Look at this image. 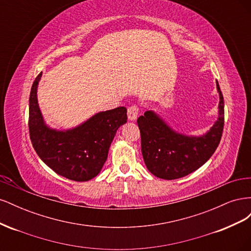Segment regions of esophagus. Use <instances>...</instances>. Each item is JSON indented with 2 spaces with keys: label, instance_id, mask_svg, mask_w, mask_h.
<instances>
[{
  "label": "esophagus",
  "instance_id": "1",
  "mask_svg": "<svg viewBox=\"0 0 251 251\" xmlns=\"http://www.w3.org/2000/svg\"><path fill=\"white\" fill-rule=\"evenodd\" d=\"M138 113H139V109L137 105H131L130 108L127 109V117L130 120H136V118H137L138 116Z\"/></svg>",
  "mask_w": 251,
  "mask_h": 251
}]
</instances>
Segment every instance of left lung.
<instances>
[{
  "instance_id": "left-lung-1",
  "label": "left lung",
  "mask_w": 251,
  "mask_h": 251,
  "mask_svg": "<svg viewBox=\"0 0 251 251\" xmlns=\"http://www.w3.org/2000/svg\"><path fill=\"white\" fill-rule=\"evenodd\" d=\"M220 95L219 117L210 130L200 137L185 136L173 131L157 114L147 111L138 117L141 153L148 170L154 176L174 180L198 170L215 153L224 127V98Z\"/></svg>"
}]
</instances>
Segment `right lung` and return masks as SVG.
<instances>
[{"instance_id": "obj_1", "label": "right lung", "mask_w": 251, "mask_h": 251, "mask_svg": "<svg viewBox=\"0 0 251 251\" xmlns=\"http://www.w3.org/2000/svg\"><path fill=\"white\" fill-rule=\"evenodd\" d=\"M37 75L29 97V134L36 154L49 168L67 179L82 182L97 176L108 158L114 136L126 123V109L100 112L68 131H56L44 123L37 103Z\"/></svg>"}]
</instances>
